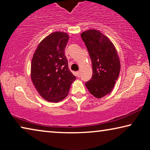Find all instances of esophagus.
<instances>
[{
	"mask_svg": "<svg viewBox=\"0 0 150 150\" xmlns=\"http://www.w3.org/2000/svg\"><path fill=\"white\" fill-rule=\"evenodd\" d=\"M76 75H77V77H80V71H77V73H76Z\"/></svg>",
	"mask_w": 150,
	"mask_h": 150,
	"instance_id": "obj_1",
	"label": "esophagus"
}]
</instances>
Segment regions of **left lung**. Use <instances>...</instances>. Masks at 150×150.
<instances>
[{"instance_id": "left-lung-1", "label": "left lung", "mask_w": 150, "mask_h": 150, "mask_svg": "<svg viewBox=\"0 0 150 150\" xmlns=\"http://www.w3.org/2000/svg\"><path fill=\"white\" fill-rule=\"evenodd\" d=\"M93 66V75L85 85L96 98L110 93L118 79L120 62L112 43L99 31L89 30L81 34Z\"/></svg>"}]
</instances>
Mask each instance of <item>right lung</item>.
Returning a JSON list of instances; mask_svg holds the SVG:
<instances>
[{
  "label": "right lung",
  "instance_id": "obj_1",
  "mask_svg": "<svg viewBox=\"0 0 150 150\" xmlns=\"http://www.w3.org/2000/svg\"><path fill=\"white\" fill-rule=\"evenodd\" d=\"M68 40L65 33H52L40 42L32 58V82L40 95L50 102L65 98L76 79L64 53Z\"/></svg>",
  "mask_w": 150,
  "mask_h": 150
}]
</instances>
